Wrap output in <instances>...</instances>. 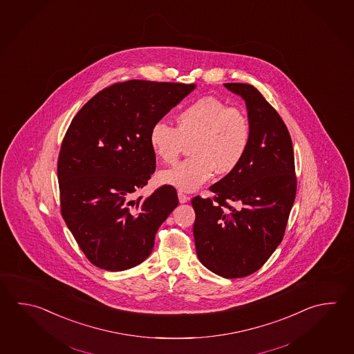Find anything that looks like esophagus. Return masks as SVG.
<instances>
[{
    "label": "esophagus",
    "mask_w": 354,
    "mask_h": 354,
    "mask_svg": "<svg viewBox=\"0 0 354 354\" xmlns=\"http://www.w3.org/2000/svg\"><path fill=\"white\" fill-rule=\"evenodd\" d=\"M178 198H179V201H180V203H187V201H189V196L183 193V192H179V193H178Z\"/></svg>",
    "instance_id": "1"
}]
</instances>
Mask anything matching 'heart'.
I'll return each mask as SVG.
<instances>
[{
  "label": "heart",
  "mask_w": 354,
  "mask_h": 354,
  "mask_svg": "<svg viewBox=\"0 0 354 354\" xmlns=\"http://www.w3.org/2000/svg\"><path fill=\"white\" fill-rule=\"evenodd\" d=\"M187 142L192 156L160 176L173 187L194 192L215 170L224 175L239 167L250 144L247 113L218 97L204 96L176 113L175 127L165 121H156L150 127L149 144L165 164L178 160Z\"/></svg>",
  "instance_id": "obj_1"
}]
</instances>
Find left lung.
<instances>
[{
    "label": "left lung",
    "instance_id": "8db88e82",
    "mask_svg": "<svg viewBox=\"0 0 354 354\" xmlns=\"http://www.w3.org/2000/svg\"><path fill=\"white\" fill-rule=\"evenodd\" d=\"M224 86L247 102L250 144L239 167L209 187L213 198H193V232L199 261L234 279L261 269L283 241L297 176L293 144L279 113L249 84Z\"/></svg>",
    "mask_w": 354,
    "mask_h": 354
}]
</instances>
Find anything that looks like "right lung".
<instances>
[{
  "mask_svg": "<svg viewBox=\"0 0 354 354\" xmlns=\"http://www.w3.org/2000/svg\"><path fill=\"white\" fill-rule=\"evenodd\" d=\"M194 88L179 82H116L71 121L57 159L61 215L95 267L127 270L153 252L155 234L179 201L171 185L133 199L156 167L149 131Z\"/></svg>",
  "mask_w": 354,
  "mask_h": 354,
  "instance_id": "right-lung-1",
  "label": "right lung"
}]
</instances>
